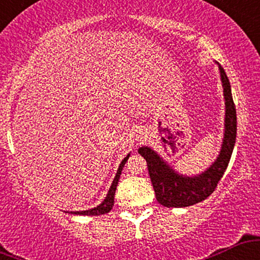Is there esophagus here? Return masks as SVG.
I'll return each instance as SVG.
<instances>
[{
    "label": "esophagus",
    "instance_id": "1",
    "mask_svg": "<svg viewBox=\"0 0 260 260\" xmlns=\"http://www.w3.org/2000/svg\"><path fill=\"white\" fill-rule=\"evenodd\" d=\"M139 138H140V140H142V139H143V137H139Z\"/></svg>",
    "mask_w": 260,
    "mask_h": 260
}]
</instances>
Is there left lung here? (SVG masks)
<instances>
[{"label":"left lung","instance_id":"8db88e82","mask_svg":"<svg viewBox=\"0 0 260 260\" xmlns=\"http://www.w3.org/2000/svg\"><path fill=\"white\" fill-rule=\"evenodd\" d=\"M216 64L219 67L220 80L223 89L225 123L221 149L214 162L201 174L187 176L176 171L168 161L164 160V157L150 147H140L138 149V153L147 160L156 201L164 207L184 208L204 201L215 190L223 172L228 169L236 143L237 116L228 76L221 66Z\"/></svg>","mask_w":260,"mask_h":260}]
</instances>
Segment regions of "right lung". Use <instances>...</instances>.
<instances>
[{"label": "right lung", "mask_w": 260, "mask_h": 260, "mask_svg": "<svg viewBox=\"0 0 260 260\" xmlns=\"http://www.w3.org/2000/svg\"><path fill=\"white\" fill-rule=\"evenodd\" d=\"M129 155L131 154H128L127 156L121 161L120 166H118V169H117V172H116L115 178H113L111 186H110L109 192H107L105 199H104V201L101 202L99 205H96V207H94L91 209H88V210L70 211V214H74V215H103V214L109 213V211L111 210L112 207H113V202H115V192H116V188H117L118 180H120L121 172H122V170H123V166L126 165L128 157H129ZM67 213H68V211H67Z\"/></svg>", "instance_id": "obj_1"}]
</instances>
